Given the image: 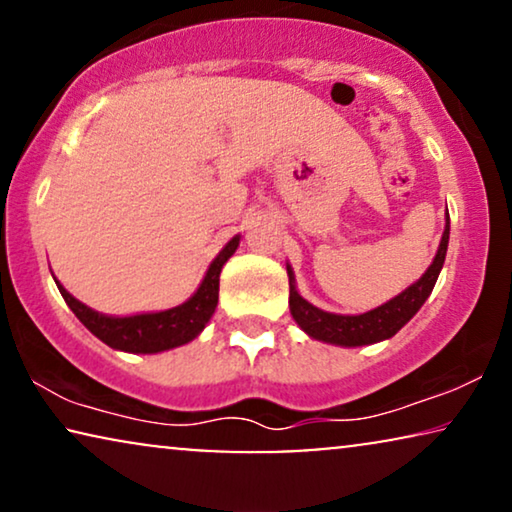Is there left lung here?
I'll return each instance as SVG.
<instances>
[{
	"mask_svg": "<svg viewBox=\"0 0 512 512\" xmlns=\"http://www.w3.org/2000/svg\"><path fill=\"white\" fill-rule=\"evenodd\" d=\"M447 242H450V216L445 219V230L440 237L436 258L426 268L422 277L415 284H410L408 289L398 293L387 303H382L375 310H368L363 314H335L326 312L321 307L312 305L310 300H305L298 293L296 275L293 268L286 263V275H289V307L291 317L296 319V324L314 340L328 342V345L338 347H363L373 345V342H382L394 338L401 328L419 312V307L426 303V298L431 296L436 279L443 270L445 254H447Z\"/></svg>",
	"mask_w": 512,
	"mask_h": 512,
	"instance_id": "obj_1",
	"label": "left lung"
}]
</instances>
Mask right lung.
<instances>
[{
	"label": "right lung",
	"instance_id": "add662e5",
	"mask_svg": "<svg viewBox=\"0 0 512 512\" xmlns=\"http://www.w3.org/2000/svg\"><path fill=\"white\" fill-rule=\"evenodd\" d=\"M240 247V235H235L226 247L219 251V256L209 263V268L202 277L198 291L193 293L186 303L163 312H142V314H130V317H111V314H102L93 310V307L83 305L81 300H76L58 279V289L69 305V310L76 314V319L88 328L95 338H100L104 345L118 352H130V354H158L167 352V349L181 347L186 342H191L202 333V328L207 326V321L212 319L219 303V277L223 265L230 256L235 254V249Z\"/></svg>",
	"mask_w": 512,
	"mask_h": 512
}]
</instances>
